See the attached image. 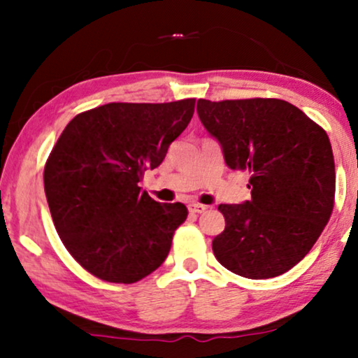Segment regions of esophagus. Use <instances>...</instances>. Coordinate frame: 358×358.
<instances>
[{
	"instance_id": "obj_1",
	"label": "esophagus",
	"mask_w": 358,
	"mask_h": 358,
	"mask_svg": "<svg viewBox=\"0 0 358 358\" xmlns=\"http://www.w3.org/2000/svg\"><path fill=\"white\" fill-rule=\"evenodd\" d=\"M188 210H190L192 213H202V212L207 210V207H205V205H202V203H190V205H188Z\"/></svg>"
}]
</instances>
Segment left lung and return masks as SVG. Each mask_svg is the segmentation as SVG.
Here are the masks:
<instances>
[{
    "instance_id": "left-lung-1",
    "label": "left lung",
    "mask_w": 358,
    "mask_h": 358,
    "mask_svg": "<svg viewBox=\"0 0 358 358\" xmlns=\"http://www.w3.org/2000/svg\"><path fill=\"white\" fill-rule=\"evenodd\" d=\"M196 113L227 166L250 175V200L219 205L225 229L212 242L217 261L249 279L286 273L310 252L334 210L327 133L281 99H199Z\"/></svg>"
}]
</instances>
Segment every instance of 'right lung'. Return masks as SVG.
I'll use <instances>...</instances> for the list:
<instances>
[{"label": "right lung", "mask_w": 358, "mask_h": 358, "mask_svg": "<svg viewBox=\"0 0 358 358\" xmlns=\"http://www.w3.org/2000/svg\"><path fill=\"white\" fill-rule=\"evenodd\" d=\"M195 99L110 102L65 126L43 170L57 232L72 257L102 281L131 285L163 264L187 219L183 203H158L139 182L162 165Z\"/></svg>", "instance_id": "obj_1"}]
</instances>
